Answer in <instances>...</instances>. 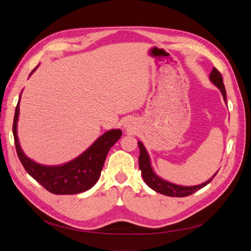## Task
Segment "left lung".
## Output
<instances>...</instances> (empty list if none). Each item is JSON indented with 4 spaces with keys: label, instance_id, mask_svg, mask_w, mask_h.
<instances>
[{
    "label": "left lung",
    "instance_id": "8db88e82",
    "mask_svg": "<svg viewBox=\"0 0 251 251\" xmlns=\"http://www.w3.org/2000/svg\"><path fill=\"white\" fill-rule=\"evenodd\" d=\"M210 80L215 83V85L220 89V91L222 92V95L224 97V100L226 101V91L225 87L223 83V77L221 73L219 72L218 69L214 68L210 73ZM138 147L140 150V154H139V169L141 171L142 177L144 179V182L151 188L156 191L157 193H160L165 196H170V197H186L196 193L197 191H199L202 187L205 185H207L209 182L215 178L218 172L212 176L211 179L208 181L204 182V183L200 185H196V186H181V185H176L170 183L168 181H164L162 179L159 178L157 175L153 172L151 168V163H150V158L147 153L146 149H144L143 144L138 141Z\"/></svg>",
    "mask_w": 251,
    "mask_h": 251
}]
</instances>
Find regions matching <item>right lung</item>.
<instances>
[{"label": "right lung", "mask_w": 251, "mask_h": 251, "mask_svg": "<svg viewBox=\"0 0 251 251\" xmlns=\"http://www.w3.org/2000/svg\"><path fill=\"white\" fill-rule=\"evenodd\" d=\"M19 104L20 100L14 113L12 131L19 159L26 172L48 192L55 195L79 194L92 187L100 179L108 151L121 137V131L111 130L104 133L85 153L71 162L60 166L41 165L27 158L20 147L17 135Z\"/></svg>", "instance_id": "add662e5"}]
</instances>
